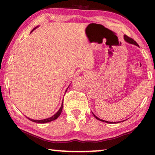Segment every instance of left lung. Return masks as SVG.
Returning a JSON list of instances; mask_svg holds the SVG:
<instances>
[{
    "instance_id": "1",
    "label": "left lung",
    "mask_w": 155,
    "mask_h": 155,
    "mask_svg": "<svg viewBox=\"0 0 155 155\" xmlns=\"http://www.w3.org/2000/svg\"><path fill=\"white\" fill-rule=\"evenodd\" d=\"M124 39H125V41H126L127 42V43H129V44H134V45H135V46H139V45L136 43V42H135V41H134V40H133V39H131V38L128 37V36L124 35ZM92 114H93V113H92ZM93 115L94 116V117L96 118L97 119H98L99 120H101V121H102V122L107 123V124H117V123H120V121H118V122H117V123H116V122H109V121H107V120H104L100 119V118H98V117H97V116H95L94 114H93Z\"/></svg>"
}]
</instances>
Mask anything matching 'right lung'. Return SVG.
Wrapping results in <instances>:
<instances>
[{"mask_svg": "<svg viewBox=\"0 0 155 155\" xmlns=\"http://www.w3.org/2000/svg\"><path fill=\"white\" fill-rule=\"evenodd\" d=\"M37 27H38V26H37V27H36L35 28H34V29H32V31H31V32H32V31H33L34 30H35V29L36 28H37ZM66 91H67V90H65V92H66ZM63 102H62V104H61V108H60V109H59L58 111H57L56 113L55 114L54 116H52L51 117L48 118H45V119H43V120H34V119H31V118H28L29 120H31V121L35 122V123H39V124H46V123H48V122L52 121V120H56V118H58V116L61 115V111H62V109H63Z\"/></svg>", "mask_w": 155, "mask_h": 155, "instance_id": "1", "label": "right lung"}]
</instances>
